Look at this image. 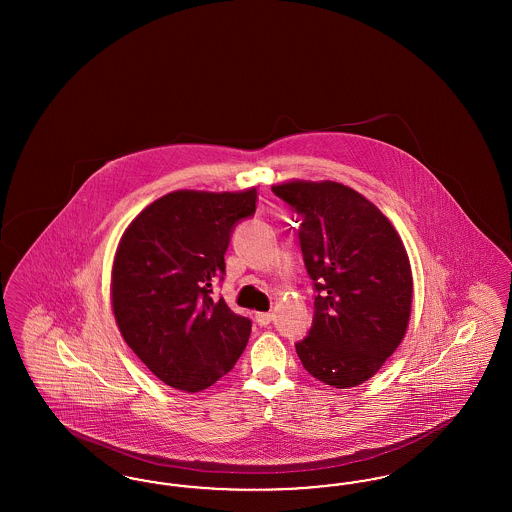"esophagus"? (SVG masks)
<instances>
[{
	"mask_svg": "<svg viewBox=\"0 0 512 512\" xmlns=\"http://www.w3.org/2000/svg\"><path fill=\"white\" fill-rule=\"evenodd\" d=\"M255 320L259 326H268L272 322V313H257Z\"/></svg>",
	"mask_w": 512,
	"mask_h": 512,
	"instance_id": "34e87169",
	"label": "esophagus"
}]
</instances>
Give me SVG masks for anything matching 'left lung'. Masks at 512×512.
<instances>
[{
  "label": "left lung",
  "instance_id": "8db88e82",
  "mask_svg": "<svg viewBox=\"0 0 512 512\" xmlns=\"http://www.w3.org/2000/svg\"><path fill=\"white\" fill-rule=\"evenodd\" d=\"M272 192L301 220L299 245L317 292L297 357L326 386L355 388L405 338L413 303L405 245L374 203L338 182L292 180Z\"/></svg>",
  "mask_w": 512,
  "mask_h": 512
}]
</instances>
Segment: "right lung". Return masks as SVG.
Masks as SVG:
<instances>
[{
  "mask_svg": "<svg viewBox=\"0 0 512 512\" xmlns=\"http://www.w3.org/2000/svg\"><path fill=\"white\" fill-rule=\"evenodd\" d=\"M257 190H178L147 205L122 234L111 301L128 347L167 386L207 390L230 372L251 334L213 284L240 220L255 213Z\"/></svg>",
  "mask_w": 512,
  "mask_h": 512,
  "instance_id": "add662e5",
  "label": "right lung"
}]
</instances>
